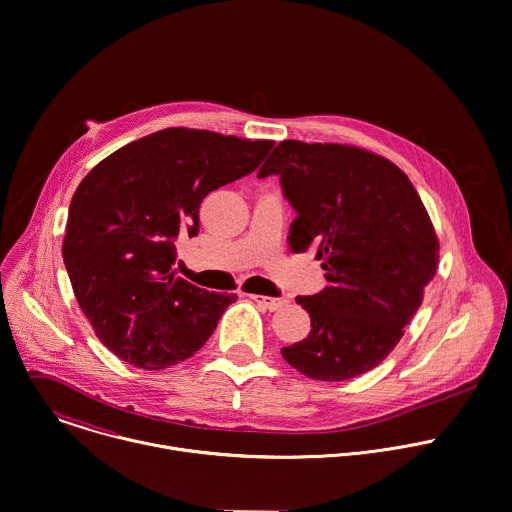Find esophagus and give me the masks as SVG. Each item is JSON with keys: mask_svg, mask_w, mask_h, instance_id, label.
Instances as JSON below:
<instances>
[{"mask_svg": "<svg viewBox=\"0 0 512 512\" xmlns=\"http://www.w3.org/2000/svg\"><path fill=\"white\" fill-rule=\"evenodd\" d=\"M255 303H259L261 307H265V309H269V311H277L281 305H285L287 303V299H279V297H267V295H257V293H253V295H249Z\"/></svg>", "mask_w": 512, "mask_h": 512, "instance_id": "34e87169", "label": "esophagus"}]
</instances>
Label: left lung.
Masks as SVG:
<instances>
[{
	"label": "left lung",
	"instance_id": "left-lung-1",
	"mask_svg": "<svg viewBox=\"0 0 512 512\" xmlns=\"http://www.w3.org/2000/svg\"><path fill=\"white\" fill-rule=\"evenodd\" d=\"M269 175L297 211L289 249H311L329 281L295 297L311 331L281 354L311 380L362 376L396 348L436 275L430 215L404 170L352 144L283 140L257 177Z\"/></svg>",
	"mask_w": 512,
	"mask_h": 512
}]
</instances>
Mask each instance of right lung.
<instances>
[{"label":"right lung","mask_w":512,"mask_h":512,"mask_svg":"<svg viewBox=\"0 0 512 512\" xmlns=\"http://www.w3.org/2000/svg\"><path fill=\"white\" fill-rule=\"evenodd\" d=\"M273 140L164 128L100 160L78 185L62 243L76 301L122 362L162 370L195 356L235 295L175 275L203 199L261 164Z\"/></svg>","instance_id":"right-lung-1"}]
</instances>
